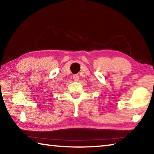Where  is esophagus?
Instances as JSON below:
<instances>
[{
	"mask_svg": "<svg viewBox=\"0 0 154 154\" xmlns=\"http://www.w3.org/2000/svg\"><path fill=\"white\" fill-rule=\"evenodd\" d=\"M79 77L78 75H73V79H74V81H75V82H77V81L79 80Z\"/></svg>",
	"mask_w": 154,
	"mask_h": 154,
	"instance_id": "esophagus-1",
	"label": "esophagus"
}]
</instances>
